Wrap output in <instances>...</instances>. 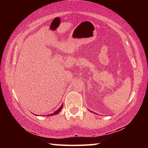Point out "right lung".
Listing matches in <instances>:
<instances>
[{
	"mask_svg": "<svg viewBox=\"0 0 148 148\" xmlns=\"http://www.w3.org/2000/svg\"><path fill=\"white\" fill-rule=\"evenodd\" d=\"M62 106H63V104H62L61 106V107L59 108L57 110V111H56L54 112V113H53V114H50V115H47V116H54V115H57V114H58L60 112H61V110H62Z\"/></svg>",
	"mask_w": 148,
	"mask_h": 148,
	"instance_id": "right-lung-1",
	"label": "right lung"
}]
</instances>
